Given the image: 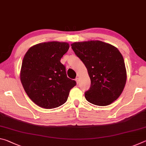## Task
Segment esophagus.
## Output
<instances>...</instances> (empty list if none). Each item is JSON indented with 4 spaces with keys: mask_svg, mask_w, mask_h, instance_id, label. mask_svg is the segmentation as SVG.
<instances>
[{
    "mask_svg": "<svg viewBox=\"0 0 146 146\" xmlns=\"http://www.w3.org/2000/svg\"><path fill=\"white\" fill-rule=\"evenodd\" d=\"M75 80H76V83L77 84H78L79 83V78H75Z\"/></svg>",
    "mask_w": 146,
    "mask_h": 146,
    "instance_id": "34e87169",
    "label": "esophagus"
}]
</instances>
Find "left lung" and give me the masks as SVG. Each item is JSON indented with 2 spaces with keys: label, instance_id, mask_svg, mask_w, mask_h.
<instances>
[{
  "label": "left lung",
  "instance_id": "8db88e82",
  "mask_svg": "<svg viewBox=\"0 0 146 146\" xmlns=\"http://www.w3.org/2000/svg\"><path fill=\"white\" fill-rule=\"evenodd\" d=\"M75 55L87 68L91 80L85 97L93 104L104 106L121 95L126 82V70L118 49L110 44L91 40L71 44Z\"/></svg>",
  "mask_w": 146,
  "mask_h": 146
}]
</instances>
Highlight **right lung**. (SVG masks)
<instances>
[{"mask_svg":"<svg viewBox=\"0 0 146 146\" xmlns=\"http://www.w3.org/2000/svg\"><path fill=\"white\" fill-rule=\"evenodd\" d=\"M68 43L49 42L32 46L24 56L21 80L30 99L36 105L53 109L64 104L76 81L69 78L60 59Z\"/></svg>","mask_w":146,"mask_h":146,"instance_id":"right-lung-1","label":"right lung"}]
</instances>
